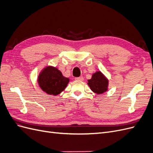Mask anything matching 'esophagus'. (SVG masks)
I'll use <instances>...</instances> for the list:
<instances>
[{
    "instance_id": "esophagus-1",
    "label": "esophagus",
    "mask_w": 153,
    "mask_h": 153,
    "mask_svg": "<svg viewBox=\"0 0 153 153\" xmlns=\"http://www.w3.org/2000/svg\"><path fill=\"white\" fill-rule=\"evenodd\" d=\"M76 80H79V81H83L84 80V78L82 76H80V77H76L75 78Z\"/></svg>"
}]
</instances>
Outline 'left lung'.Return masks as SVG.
I'll list each match as a JSON object with an SVG mask.
<instances>
[{
    "instance_id": "1",
    "label": "left lung",
    "mask_w": 153,
    "mask_h": 153,
    "mask_svg": "<svg viewBox=\"0 0 153 153\" xmlns=\"http://www.w3.org/2000/svg\"><path fill=\"white\" fill-rule=\"evenodd\" d=\"M87 81V85L91 91L97 94H102L108 89V78L100 71L92 74L91 79Z\"/></svg>"
}]
</instances>
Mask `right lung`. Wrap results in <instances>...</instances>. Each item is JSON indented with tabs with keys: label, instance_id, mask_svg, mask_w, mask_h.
I'll use <instances>...</instances> for the list:
<instances>
[{
	"label": "right lung",
	"instance_id": "right-lung-1",
	"mask_svg": "<svg viewBox=\"0 0 153 153\" xmlns=\"http://www.w3.org/2000/svg\"><path fill=\"white\" fill-rule=\"evenodd\" d=\"M37 81L43 91L48 94L56 96L66 89L69 78L64 76L56 67L47 66L40 71Z\"/></svg>",
	"mask_w": 153,
	"mask_h": 153
}]
</instances>
